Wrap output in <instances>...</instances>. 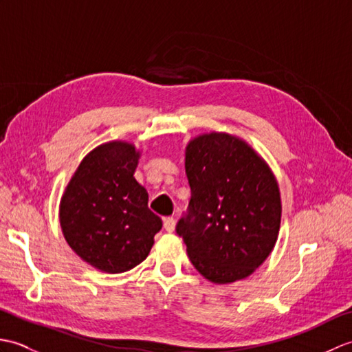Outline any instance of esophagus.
Returning a JSON list of instances; mask_svg holds the SVG:
<instances>
[{"mask_svg": "<svg viewBox=\"0 0 352 352\" xmlns=\"http://www.w3.org/2000/svg\"><path fill=\"white\" fill-rule=\"evenodd\" d=\"M163 227H164V230L168 231V233H172V231L175 230V219L174 218H164L163 219Z\"/></svg>", "mask_w": 352, "mask_h": 352, "instance_id": "34e87169", "label": "esophagus"}]
</instances>
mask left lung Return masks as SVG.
<instances>
[{
  "label": "left lung",
  "mask_w": 352,
  "mask_h": 352,
  "mask_svg": "<svg viewBox=\"0 0 352 352\" xmlns=\"http://www.w3.org/2000/svg\"><path fill=\"white\" fill-rule=\"evenodd\" d=\"M192 197L177 234L208 281L246 278L274 250L281 222L278 183L245 140L208 133L186 146Z\"/></svg>",
  "instance_id": "left-lung-1"
}]
</instances>
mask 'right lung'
I'll return each instance as SVG.
<instances>
[{"label": "right lung", "mask_w": 352, "mask_h": 352, "mask_svg": "<svg viewBox=\"0 0 352 352\" xmlns=\"http://www.w3.org/2000/svg\"><path fill=\"white\" fill-rule=\"evenodd\" d=\"M140 153L122 140L92 149L77 168L60 201L66 242L86 263L121 274L142 263L162 228L148 208V192L134 178Z\"/></svg>", "instance_id": "obj_1"}]
</instances>
